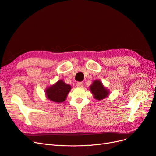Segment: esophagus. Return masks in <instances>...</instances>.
<instances>
[{"label": "esophagus", "mask_w": 156, "mask_h": 156, "mask_svg": "<svg viewBox=\"0 0 156 156\" xmlns=\"http://www.w3.org/2000/svg\"><path fill=\"white\" fill-rule=\"evenodd\" d=\"M76 85H77V87H81H81H83L84 84H83V82H77Z\"/></svg>", "instance_id": "34e87169"}]
</instances>
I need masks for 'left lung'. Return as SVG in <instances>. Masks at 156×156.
Instances as JSON below:
<instances>
[{
  "label": "left lung",
  "mask_w": 156,
  "mask_h": 156,
  "mask_svg": "<svg viewBox=\"0 0 156 156\" xmlns=\"http://www.w3.org/2000/svg\"><path fill=\"white\" fill-rule=\"evenodd\" d=\"M90 92L93 94L94 98L98 100H103L109 94V90L104 87L100 80L94 81L92 85L90 86Z\"/></svg>",
  "instance_id": "obj_1"
}]
</instances>
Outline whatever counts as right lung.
Instances as JSON below:
<instances>
[{
    "instance_id": "1",
    "label": "right lung",
    "mask_w": 156,
    "mask_h": 156,
    "mask_svg": "<svg viewBox=\"0 0 156 156\" xmlns=\"http://www.w3.org/2000/svg\"><path fill=\"white\" fill-rule=\"evenodd\" d=\"M71 87L69 84H66L62 80H59L45 90L46 97L52 101L62 103L67 98L68 94L72 89Z\"/></svg>"
}]
</instances>
